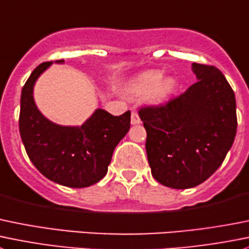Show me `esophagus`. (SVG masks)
I'll use <instances>...</instances> for the list:
<instances>
[{
	"instance_id": "obj_1",
	"label": "esophagus",
	"mask_w": 249,
	"mask_h": 249,
	"mask_svg": "<svg viewBox=\"0 0 249 249\" xmlns=\"http://www.w3.org/2000/svg\"><path fill=\"white\" fill-rule=\"evenodd\" d=\"M141 123V120H140L139 118V114H137L136 112H132L131 113V124L132 125H137Z\"/></svg>"
}]
</instances>
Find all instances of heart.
<instances>
[{"instance_id":"heart-1","label":"heart","mask_w":249,"mask_h":249,"mask_svg":"<svg viewBox=\"0 0 249 249\" xmlns=\"http://www.w3.org/2000/svg\"><path fill=\"white\" fill-rule=\"evenodd\" d=\"M163 76L160 71H147L130 81L127 91L134 97L147 95L151 105L160 106L173 97L176 90V80L171 76Z\"/></svg>"}]
</instances>
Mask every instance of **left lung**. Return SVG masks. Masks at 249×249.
Listing matches in <instances>:
<instances>
[{
  "label": "left lung",
  "mask_w": 249,
  "mask_h": 249,
  "mask_svg": "<svg viewBox=\"0 0 249 249\" xmlns=\"http://www.w3.org/2000/svg\"><path fill=\"white\" fill-rule=\"evenodd\" d=\"M197 83L161 107L139 112L151 173L170 189H191L221 165L236 136V100L215 67L192 63Z\"/></svg>",
  "instance_id": "8db88e82"
}]
</instances>
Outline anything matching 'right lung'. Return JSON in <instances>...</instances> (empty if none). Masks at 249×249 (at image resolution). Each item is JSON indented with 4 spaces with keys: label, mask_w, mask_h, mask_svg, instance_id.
Returning <instances> with one entry per match:
<instances>
[{
    "label": "right lung",
    "mask_w": 249,
    "mask_h": 249,
    "mask_svg": "<svg viewBox=\"0 0 249 249\" xmlns=\"http://www.w3.org/2000/svg\"><path fill=\"white\" fill-rule=\"evenodd\" d=\"M54 63L63 64L64 60ZM52 62L36 67L20 97L19 131L31 163L48 180L83 189L102 180L113 152L130 129V110L115 117L102 108L78 126L59 125L45 117L34 100V88Z\"/></svg>",
    "instance_id": "1"
}]
</instances>
